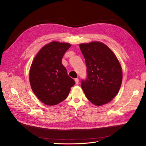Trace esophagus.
<instances>
[{
	"label": "esophagus",
	"mask_w": 146,
	"mask_h": 146,
	"mask_svg": "<svg viewBox=\"0 0 146 146\" xmlns=\"http://www.w3.org/2000/svg\"><path fill=\"white\" fill-rule=\"evenodd\" d=\"M75 82H76V84H78V82H79V80H78V78H76L75 79Z\"/></svg>",
	"instance_id": "esophagus-1"
}]
</instances>
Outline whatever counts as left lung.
<instances>
[{
  "label": "left lung",
  "instance_id": "left-lung-1",
  "mask_svg": "<svg viewBox=\"0 0 146 146\" xmlns=\"http://www.w3.org/2000/svg\"><path fill=\"white\" fill-rule=\"evenodd\" d=\"M79 47L87 67V78L81 85L86 98L98 107L109 103L117 94L122 81L117 58L103 42L82 43Z\"/></svg>",
  "mask_w": 146,
  "mask_h": 146
}]
</instances>
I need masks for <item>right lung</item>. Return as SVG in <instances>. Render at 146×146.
Returning <instances> with one entry per match:
<instances>
[{
  "label": "right lung",
  "mask_w": 146,
  "mask_h": 146,
  "mask_svg": "<svg viewBox=\"0 0 146 146\" xmlns=\"http://www.w3.org/2000/svg\"><path fill=\"white\" fill-rule=\"evenodd\" d=\"M70 46L67 42H50L39 50L31 64V88L38 99L47 105H55L66 99L76 83L61 63Z\"/></svg>",
  "instance_id": "1"
}]
</instances>
